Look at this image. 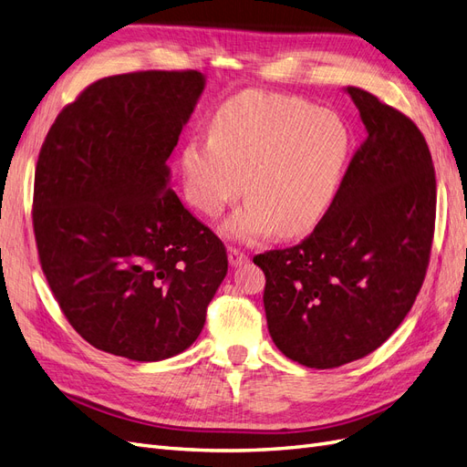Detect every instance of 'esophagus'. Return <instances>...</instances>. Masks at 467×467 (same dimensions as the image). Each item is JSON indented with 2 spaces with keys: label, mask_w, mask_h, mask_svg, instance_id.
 <instances>
[{
  "label": "esophagus",
  "mask_w": 467,
  "mask_h": 467,
  "mask_svg": "<svg viewBox=\"0 0 467 467\" xmlns=\"http://www.w3.org/2000/svg\"><path fill=\"white\" fill-rule=\"evenodd\" d=\"M228 259H230L232 266H242V265H245L249 261V255H247V253H244L242 249L230 247L228 249Z\"/></svg>",
  "instance_id": "1"
}]
</instances>
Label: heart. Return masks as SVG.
<instances>
[{
	"label": "heart",
	"instance_id": "1",
	"mask_svg": "<svg viewBox=\"0 0 467 467\" xmlns=\"http://www.w3.org/2000/svg\"><path fill=\"white\" fill-rule=\"evenodd\" d=\"M352 136L333 110L300 97L244 91L214 112L210 138L181 153L187 201L208 218L244 191L249 204L223 223L234 239L314 230L333 206L345 177Z\"/></svg>",
	"mask_w": 467,
	"mask_h": 467
}]
</instances>
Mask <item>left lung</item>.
Here are the masks:
<instances>
[{
  "mask_svg": "<svg viewBox=\"0 0 467 467\" xmlns=\"http://www.w3.org/2000/svg\"><path fill=\"white\" fill-rule=\"evenodd\" d=\"M366 138L327 214L298 245L253 257L268 333L282 355L327 370L370 355L413 307L436 220L431 150L417 124L347 88Z\"/></svg>",
  "mask_w": 467,
  "mask_h": 467,
  "instance_id": "1",
  "label": "left lung"
}]
</instances>
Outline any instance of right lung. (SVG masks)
<instances>
[{
	"instance_id": "1",
	"label": "right lung",
	"mask_w": 467,
	"mask_h": 467,
	"mask_svg": "<svg viewBox=\"0 0 467 467\" xmlns=\"http://www.w3.org/2000/svg\"><path fill=\"white\" fill-rule=\"evenodd\" d=\"M202 89L194 69L103 78L40 148L42 273L69 325L110 355L155 362L189 348L228 273L222 239L169 189L165 163Z\"/></svg>"
}]
</instances>
